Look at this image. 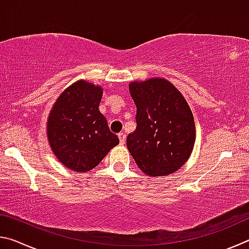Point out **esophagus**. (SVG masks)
Here are the masks:
<instances>
[{
    "instance_id": "esophagus-1",
    "label": "esophagus",
    "mask_w": 249,
    "mask_h": 249,
    "mask_svg": "<svg viewBox=\"0 0 249 249\" xmlns=\"http://www.w3.org/2000/svg\"><path fill=\"white\" fill-rule=\"evenodd\" d=\"M119 138H120V144L121 145H124L125 142H126V135L124 133H120L119 134Z\"/></svg>"
}]
</instances>
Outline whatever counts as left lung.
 <instances>
[{
  "mask_svg": "<svg viewBox=\"0 0 249 249\" xmlns=\"http://www.w3.org/2000/svg\"><path fill=\"white\" fill-rule=\"evenodd\" d=\"M128 88L137 107V127L126 140L128 151L147 176L174 174L190 158L196 142L190 107L167 79L133 81Z\"/></svg>",
  "mask_w": 249,
  "mask_h": 249,
  "instance_id": "1",
  "label": "left lung"
}]
</instances>
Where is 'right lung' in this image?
Segmentation results:
<instances>
[{
    "label": "right lung",
    "mask_w": 249,
    "mask_h": 249,
    "mask_svg": "<svg viewBox=\"0 0 249 249\" xmlns=\"http://www.w3.org/2000/svg\"><path fill=\"white\" fill-rule=\"evenodd\" d=\"M102 95L100 86L78 80L58 96L50 109L49 146L59 161L70 170L90 171L120 142L99 111Z\"/></svg>",
    "instance_id": "add662e5"
}]
</instances>
